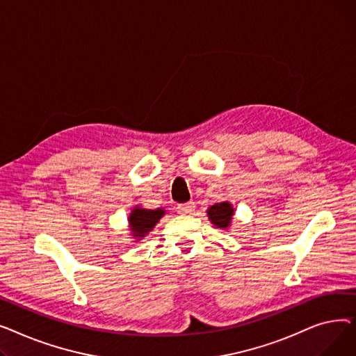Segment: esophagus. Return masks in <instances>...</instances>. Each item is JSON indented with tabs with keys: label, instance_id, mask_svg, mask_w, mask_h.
<instances>
[{
	"label": "esophagus",
	"instance_id": "34e87169",
	"mask_svg": "<svg viewBox=\"0 0 356 356\" xmlns=\"http://www.w3.org/2000/svg\"><path fill=\"white\" fill-rule=\"evenodd\" d=\"M195 202H186V203H180L177 207V212L181 215H192L195 212Z\"/></svg>",
	"mask_w": 356,
	"mask_h": 356
}]
</instances>
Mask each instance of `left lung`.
Returning a JSON list of instances; mask_svg holds the SVG:
<instances>
[{"label": "left lung", "mask_w": 356, "mask_h": 356, "mask_svg": "<svg viewBox=\"0 0 356 356\" xmlns=\"http://www.w3.org/2000/svg\"><path fill=\"white\" fill-rule=\"evenodd\" d=\"M232 215H234V209L231 208V203L228 202L213 204V207L208 209L209 219L218 228H227L232 219Z\"/></svg>", "instance_id": "obj_1"}]
</instances>
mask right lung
<instances>
[{
    "mask_svg": "<svg viewBox=\"0 0 356 356\" xmlns=\"http://www.w3.org/2000/svg\"><path fill=\"white\" fill-rule=\"evenodd\" d=\"M164 215V211L157 209V211H148V209H134L131 212L129 216V225L131 231H133L134 236L143 238L145 236L147 232L152 231L157 220Z\"/></svg>",
    "mask_w": 356,
    "mask_h": 356,
    "instance_id": "add662e5",
    "label": "right lung"
}]
</instances>
